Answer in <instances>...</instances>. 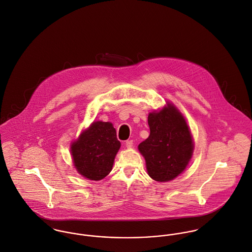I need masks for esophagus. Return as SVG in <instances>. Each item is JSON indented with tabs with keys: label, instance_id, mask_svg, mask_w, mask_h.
I'll return each instance as SVG.
<instances>
[{
	"label": "esophagus",
	"instance_id": "obj_1",
	"mask_svg": "<svg viewBox=\"0 0 252 252\" xmlns=\"http://www.w3.org/2000/svg\"><path fill=\"white\" fill-rule=\"evenodd\" d=\"M133 141L132 140H128V141H126V143H125V145L128 147V148H131L132 146H133Z\"/></svg>",
	"mask_w": 252,
	"mask_h": 252
}]
</instances>
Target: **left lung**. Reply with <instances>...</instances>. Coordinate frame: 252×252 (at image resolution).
Returning <instances> with one entry per match:
<instances>
[{
  "label": "left lung",
  "instance_id": "left-lung-1",
  "mask_svg": "<svg viewBox=\"0 0 252 252\" xmlns=\"http://www.w3.org/2000/svg\"><path fill=\"white\" fill-rule=\"evenodd\" d=\"M149 137L139 144L149 177L169 181L181 174L191 159L193 142L185 119L171 104L148 115Z\"/></svg>",
  "mask_w": 252,
  "mask_h": 252
}]
</instances>
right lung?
Listing matches in <instances>:
<instances>
[{
    "mask_svg": "<svg viewBox=\"0 0 252 252\" xmlns=\"http://www.w3.org/2000/svg\"><path fill=\"white\" fill-rule=\"evenodd\" d=\"M119 147L120 142L111 123L93 122L72 144L74 166L88 180H103L110 173Z\"/></svg>",
    "mask_w": 252,
    "mask_h": 252,
    "instance_id": "obj_1",
    "label": "right lung"
}]
</instances>
